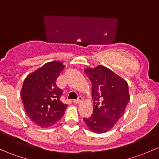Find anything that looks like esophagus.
Instances as JSON below:
<instances>
[{
    "instance_id": "34e87169",
    "label": "esophagus",
    "mask_w": 159,
    "mask_h": 159,
    "mask_svg": "<svg viewBox=\"0 0 159 159\" xmlns=\"http://www.w3.org/2000/svg\"><path fill=\"white\" fill-rule=\"evenodd\" d=\"M83 98L81 96H80V97H78V99H76V100H74V101H73V102H74L75 103H81V102L83 101Z\"/></svg>"
}]
</instances>
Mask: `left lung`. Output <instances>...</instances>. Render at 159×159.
<instances>
[{"label": "left lung", "mask_w": 159, "mask_h": 159, "mask_svg": "<svg viewBox=\"0 0 159 159\" xmlns=\"http://www.w3.org/2000/svg\"><path fill=\"white\" fill-rule=\"evenodd\" d=\"M85 74L92 84L93 114L84 118L91 131L103 133L115 126L124 113L129 101L128 84L126 80L103 66L87 68Z\"/></svg>", "instance_id": "obj_1"}]
</instances>
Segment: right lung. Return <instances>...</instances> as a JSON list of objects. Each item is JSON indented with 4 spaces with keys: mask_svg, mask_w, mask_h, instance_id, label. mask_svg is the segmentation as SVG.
I'll use <instances>...</instances> for the list:
<instances>
[{
    "mask_svg": "<svg viewBox=\"0 0 159 159\" xmlns=\"http://www.w3.org/2000/svg\"><path fill=\"white\" fill-rule=\"evenodd\" d=\"M59 61L46 63L27 75L21 89L26 114L40 127H50L64 115L68 105L60 100L62 91L56 80L65 68Z\"/></svg>",
    "mask_w": 159,
    "mask_h": 159,
    "instance_id": "obj_1",
    "label": "right lung"
}]
</instances>
